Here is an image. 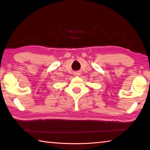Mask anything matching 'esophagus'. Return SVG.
Wrapping results in <instances>:
<instances>
[{"label":"esophagus","mask_w":150,"mask_h":150,"mask_svg":"<svg viewBox=\"0 0 150 150\" xmlns=\"http://www.w3.org/2000/svg\"><path fill=\"white\" fill-rule=\"evenodd\" d=\"M75 76H79L80 75V73H79V72H76V73H75Z\"/></svg>","instance_id":"esophagus-1"}]
</instances>
